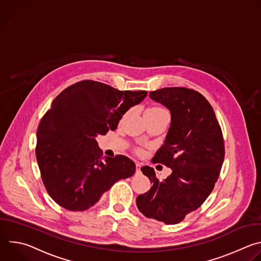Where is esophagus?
Returning <instances> with one entry per match:
<instances>
[{"mask_svg":"<svg viewBox=\"0 0 261 261\" xmlns=\"http://www.w3.org/2000/svg\"><path fill=\"white\" fill-rule=\"evenodd\" d=\"M135 165H136V172H139V171H140V167H141V164H140L139 162H136V163H135Z\"/></svg>","mask_w":261,"mask_h":261,"instance_id":"1","label":"esophagus"}]
</instances>
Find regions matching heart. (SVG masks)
<instances>
[{"label":"heart","mask_w":261,"mask_h":261,"mask_svg":"<svg viewBox=\"0 0 261 261\" xmlns=\"http://www.w3.org/2000/svg\"><path fill=\"white\" fill-rule=\"evenodd\" d=\"M167 113L166 109L161 106V105H153L151 107H148L145 110V114L144 115H159V114H164ZM138 153H140V151L138 150Z\"/></svg>","instance_id":"1"}]
</instances>
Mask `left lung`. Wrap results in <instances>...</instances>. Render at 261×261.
Segmentation results:
<instances>
[{"label": "left lung", "instance_id": "left-lung-1", "mask_svg": "<svg viewBox=\"0 0 261 261\" xmlns=\"http://www.w3.org/2000/svg\"><path fill=\"white\" fill-rule=\"evenodd\" d=\"M150 97L171 114L166 139L152 162L170 167L172 173L160 180L152 167L142 166L152 188L137 196L136 205L146 218L172 225L213 191L224 161V139L212 105L199 92L172 87L150 92Z\"/></svg>", "mask_w": 261, "mask_h": 261}]
</instances>
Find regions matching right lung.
<instances>
[{"mask_svg":"<svg viewBox=\"0 0 261 261\" xmlns=\"http://www.w3.org/2000/svg\"><path fill=\"white\" fill-rule=\"evenodd\" d=\"M146 94L87 80L56 97L37 129L35 152L44 187L59 205L86 211L117 180L134 174L135 163L128 157L102 158L96 136L117 129Z\"/></svg>","mask_w":261,"mask_h":261,"instance_id":"right-lung-1","label":"right lung"}]
</instances>
